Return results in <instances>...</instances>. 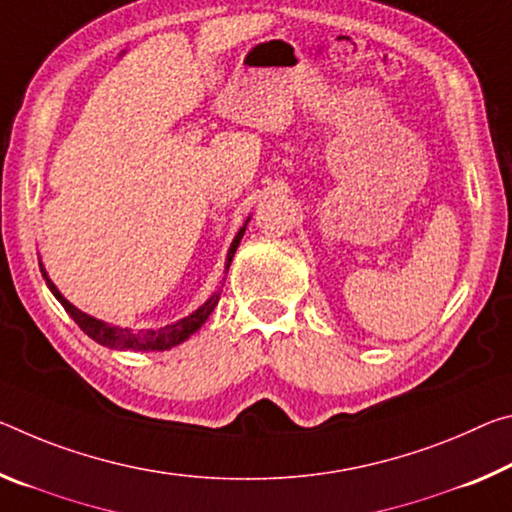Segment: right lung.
<instances>
[{"mask_svg": "<svg viewBox=\"0 0 512 512\" xmlns=\"http://www.w3.org/2000/svg\"><path fill=\"white\" fill-rule=\"evenodd\" d=\"M243 232H246V225H243L237 237H234L232 246H230V253H227V264L225 266H230L232 257H234V250L239 248V241L243 237ZM40 271H43V269H40ZM43 275H45V271H43ZM45 280H47V287H50L52 294L56 296V300H59V303L66 307V312L72 316V319H75L77 326L84 330L88 337L95 339V342H100L102 346H109V348H136V351H166V348L182 344L186 337H191L193 332H196L202 326V323L207 321V316L214 312V307L218 303V294H214L212 298L207 300L205 305L198 307V310L193 312L191 316H186V319L173 323V326H166V328H159V330H139V332H134V330H127V328L107 326V323L97 321V319H93V316H88V314H84L81 310H77L75 305H70L68 300L61 296V291L54 287V282L47 278V275H45Z\"/></svg>", "mask_w": 512, "mask_h": 512, "instance_id": "1", "label": "right lung"}]
</instances>
